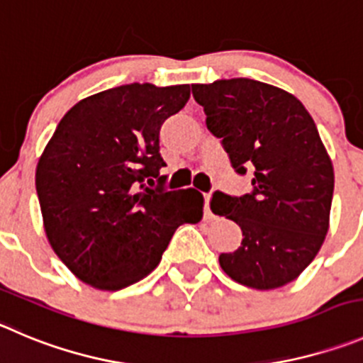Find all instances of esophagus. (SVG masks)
Wrapping results in <instances>:
<instances>
[{
  "instance_id": "esophagus-1",
  "label": "esophagus",
  "mask_w": 363,
  "mask_h": 363,
  "mask_svg": "<svg viewBox=\"0 0 363 363\" xmlns=\"http://www.w3.org/2000/svg\"><path fill=\"white\" fill-rule=\"evenodd\" d=\"M209 202H211V193H206L204 195V216L206 218H213L211 208H209Z\"/></svg>"
}]
</instances>
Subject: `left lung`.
Masks as SVG:
<instances>
[{
	"instance_id": "1",
	"label": "left lung",
	"mask_w": 363,
	"mask_h": 363,
	"mask_svg": "<svg viewBox=\"0 0 363 363\" xmlns=\"http://www.w3.org/2000/svg\"><path fill=\"white\" fill-rule=\"evenodd\" d=\"M191 91L233 168L254 170L243 197L213 193V213L243 235L238 250L220 254V267L249 289L284 286L313 262L330 229L335 174L313 118L294 94L258 80L193 84Z\"/></svg>"
}]
</instances>
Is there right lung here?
Segmentation results:
<instances>
[{
    "label": "right lung",
    "instance_id": "obj_1",
    "mask_svg": "<svg viewBox=\"0 0 363 363\" xmlns=\"http://www.w3.org/2000/svg\"><path fill=\"white\" fill-rule=\"evenodd\" d=\"M189 93L188 84H127L84 98L39 157L35 189L46 238L93 289L114 292L147 277L175 229L202 220L197 189L146 186L166 179L159 130Z\"/></svg>",
    "mask_w": 363,
    "mask_h": 363
}]
</instances>
